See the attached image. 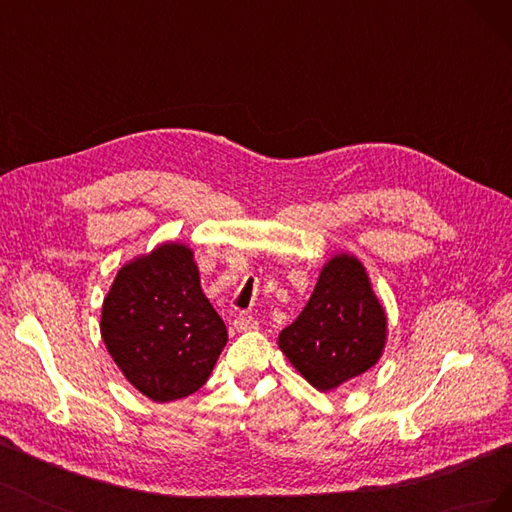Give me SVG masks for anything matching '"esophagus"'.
<instances>
[{
    "label": "esophagus",
    "instance_id": "1",
    "mask_svg": "<svg viewBox=\"0 0 512 512\" xmlns=\"http://www.w3.org/2000/svg\"><path fill=\"white\" fill-rule=\"evenodd\" d=\"M232 324H235V329L239 331V333H245V331H254L256 327H258V322H256V318L254 316H250V314H237L235 316V320H232Z\"/></svg>",
    "mask_w": 512,
    "mask_h": 512
}]
</instances>
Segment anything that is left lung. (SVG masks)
<instances>
[{"mask_svg": "<svg viewBox=\"0 0 512 512\" xmlns=\"http://www.w3.org/2000/svg\"><path fill=\"white\" fill-rule=\"evenodd\" d=\"M386 316L363 265L335 256L299 318L280 333V348L318 391H331L376 365L384 348Z\"/></svg>", "mask_w": 512, "mask_h": 512, "instance_id": "8db88e82", "label": "left lung"}]
</instances>
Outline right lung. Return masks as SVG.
<instances>
[{
    "mask_svg": "<svg viewBox=\"0 0 512 512\" xmlns=\"http://www.w3.org/2000/svg\"><path fill=\"white\" fill-rule=\"evenodd\" d=\"M100 331L123 376L160 404L198 391L228 342L224 320L200 290L192 250L177 243L117 273Z\"/></svg>",
    "mask_w": 512,
    "mask_h": 512,
    "instance_id": "1",
    "label": "right lung"
}]
</instances>
